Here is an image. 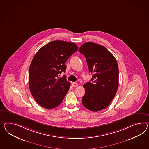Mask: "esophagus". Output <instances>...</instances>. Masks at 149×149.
<instances>
[{
	"instance_id": "obj_1",
	"label": "esophagus",
	"mask_w": 149,
	"mask_h": 149,
	"mask_svg": "<svg viewBox=\"0 0 149 149\" xmlns=\"http://www.w3.org/2000/svg\"><path fill=\"white\" fill-rule=\"evenodd\" d=\"M72 86L73 87H77V86H78V84H77L76 83H74V82L72 83Z\"/></svg>"
}]
</instances>
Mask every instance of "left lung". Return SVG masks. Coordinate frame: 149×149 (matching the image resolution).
Segmentation results:
<instances>
[{"mask_svg": "<svg viewBox=\"0 0 149 149\" xmlns=\"http://www.w3.org/2000/svg\"><path fill=\"white\" fill-rule=\"evenodd\" d=\"M78 51L86 58L91 82L84 84L82 103L89 110L97 112L107 108L118 88L119 69L117 61L107 48L93 42L84 43Z\"/></svg>", "mask_w": 149, "mask_h": 149, "instance_id": "obj_1", "label": "left lung"}]
</instances>
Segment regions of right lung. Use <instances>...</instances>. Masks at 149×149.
I'll use <instances>...</instances> for the list:
<instances>
[{
    "mask_svg": "<svg viewBox=\"0 0 149 149\" xmlns=\"http://www.w3.org/2000/svg\"><path fill=\"white\" fill-rule=\"evenodd\" d=\"M78 49L76 44L55 40L42 46L34 55L29 71L31 93L37 103L45 109L61 104L70 86L66 76L65 63Z\"/></svg>",
    "mask_w": 149,
    "mask_h": 149,
    "instance_id": "1",
    "label": "right lung"
}]
</instances>
